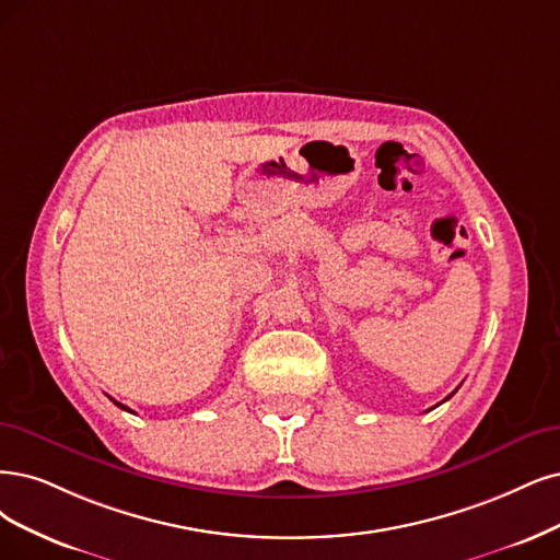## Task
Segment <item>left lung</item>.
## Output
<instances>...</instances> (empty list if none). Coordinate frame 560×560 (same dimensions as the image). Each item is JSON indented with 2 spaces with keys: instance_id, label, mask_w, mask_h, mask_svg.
I'll return each instance as SVG.
<instances>
[{
  "instance_id": "1",
  "label": "left lung",
  "mask_w": 560,
  "mask_h": 560,
  "mask_svg": "<svg viewBox=\"0 0 560 560\" xmlns=\"http://www.w3.org/2000/svg\"><path fill=\"white\" fill-rule=\"evenodd\" d=\"M450 397H452V395H450ZM450 397H447V399H450Z\"/></svg>"
}]
</instances>
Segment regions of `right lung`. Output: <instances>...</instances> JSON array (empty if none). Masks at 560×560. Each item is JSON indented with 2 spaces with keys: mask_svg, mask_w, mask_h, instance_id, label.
Returning <instances> with one entry per match:
<instances>
[{
  "mask_svg": "<svg viewBox=\"0 0 560 560\" xmlns=\"http://www.w3.org/2000/svg\"><path fill=\"white\" fill-rule=\"evenodd\" d=\"M113 401H115V399H113ZM115 404H117V406H119V408H121V410H129V408H127V406H121V404H119V401H115Z\"/></svg>",
  "mask_w": 560,
  "mask_h": 560,
  "instance_id": "obj_1",
  "label": "right lung"
}]
</instances>
